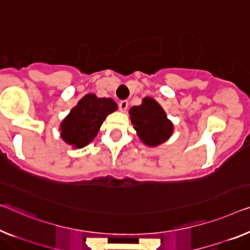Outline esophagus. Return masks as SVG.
Listing matches in <instances>:
<instances>
[{
  "label": "esophagus",
  "mask_w": 250,
  "mask_h": 250,
  "mask_svg": "<svg viewBox=\"0 0 250 250\" xmlns=\"http://www.w3.org/2000/svg\"><path fill=\"white\" fill-rule=\"evenodd\" d=\"M128 105H129V103L126 100H124V101L119 102V109H120L121 112H125L126 109H128Z\"/></svg>",
  "instance_id": "obj_1"
}]
</instances>
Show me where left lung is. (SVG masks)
Returning <instances> with one entry per match:
<instances>
[{"label":"left lung","mask_w":250,"mask_h":250,"mask_svg":"<svg viewBox=\"0 0 250 250\" xmlns=\"http://www.w3.org/2000/svg\"><path fill=\"white\" fill-rule=\"evenodd\" d=\"M129 114L138 137L147 146H158L172 136L173 124L154 99L145 98L140 105L130 109Z\"/></svg>","instance_id":"1"}]
</instances>
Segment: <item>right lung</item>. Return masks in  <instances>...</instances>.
<instances>
[{"label": "right lung", "instance_id": "add662e5", "mask_svg": "<svg viewBox=\"0 0 250 250\" xmlns=\"http://www.w3.org/2000/svg\"><path fill=\"white\" fill-rule=\"evenodd\" d=\"M118 109L112 99L96 98L87 94L80 100L61 125V136L74 148H83L98 135L100 128L110 113Z\"/></svg>", "mask_w": 250, "mask_h": 250}]
</instances>
